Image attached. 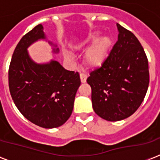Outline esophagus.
<instances>
[{"label":"esophagus","mask_w":160,"mask_h":160,"mask_svg":"<svg viewBox=\"0 0 160 160\" xmlns=\"http://www.w3.org/2000/svg\"><path fill=\"white\" fill-rule=\"evenodd\" d=\"M80 80H81V82H82V83L86 82V79H87V76H86L85 74H80Z\"/></svg>","instance_id":"esophagus-1"}]
</instances>
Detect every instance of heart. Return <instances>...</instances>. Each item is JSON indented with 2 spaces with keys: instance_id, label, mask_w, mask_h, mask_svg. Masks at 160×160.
Segmentation results:
<instances>
[{
  "instance_id": "heart-1",
  "label": "heart",
  "mask_w": 160,
  "mask_h": 160,
  "mask_svg": "<svg viewBox=\"0 0 160 160\" xmlns=\"http://www.w3.org/2000/svg\"><path fill=\"white\" fill-rule=\"evenodd\" d=\"M100 31H94L88 34L74 46L75 50L81 51L92 44L84 55V63L88 68L96 69L100 67L105 62L111 51L113 46L112 38L109 36L100 37ZM64 55L69 61L73 60V56L70 52H65Z\"/></svg>"
}]
</instances>
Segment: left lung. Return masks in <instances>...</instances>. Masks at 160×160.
I'll list each match as a JSON object with an SVG mask.
<instances>
[{"label":"left lung","mask_w":160,"mask_h":160,"mask_svg":"<svg viewBox=\"0 0 160 160\" xmlns=\"http://www.w3.org/2000/svg\"><path fill=\"white\" fill-rule=\"evenodd\" d=\"M118 41L105 62L87 78L94 111L108 121L129 117L149 87V64L136 36L117 23Z\"/></svg>","instance_id":"8db88e82"}]
</instances>
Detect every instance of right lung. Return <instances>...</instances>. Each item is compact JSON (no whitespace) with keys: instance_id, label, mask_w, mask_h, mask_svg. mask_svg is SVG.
<instances>
[{"instance_id":"obj_1","label":"right lung","mask_w":160,"mask_h":160,"mask_svg":"<svg viewBox=\"0 0 160 160\" xmlns=\"http://www.w3.org/2000/svg\"><path fill=\"white\" fill-rule=\"evenodd\" d=\"M38 41H47L39 24L17 44L9 68V89L19 111L33 124L46 129L61 126L72 114L80 79L79 73L65 70L57 60L36 63L28 48ZM52 52L59 48L52 41Z\"/></svg>"}]
</instances>
